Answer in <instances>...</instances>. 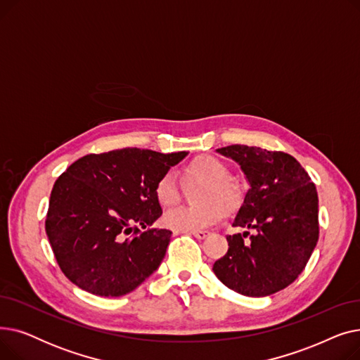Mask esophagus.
<instances>
[{
	"label": "esophagus",
	"mask_w": 360,
	"mask_h": 360,
	"mask_svg": "<svg viewBox=\"0 0 360 360\" xmlns=\"http://www.w3.org/2000/svg\"><path fill=\"white\" fill-rule=\"evenodd\" d=\"M193 236H195L197 239H204L205 236H209V232L207 231H194V232H190Z\"/></svg>",
	"instance_id": "34e87169"
}]
</instances>
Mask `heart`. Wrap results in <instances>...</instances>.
<instances>
[{"label":"heart","mask_w":360,"mask_h":360,"mask_svg":"<svg viewBox=\"0 0 360 360\" xmlns=\"http://www.w3.org/2000/svg\"><path fill=\"white\" fill-rule=\"evenodd\" d=\"M188 181L204 182L205 188L201 207L181 205L163 216L166 228L176 232H194L209 228L224 216L223 205L228 210H236L242 202L239 186L229 181L231 170L214 156H198L184 167ZM156 201L163 207L176 205L182 198V188L174 172L163 174L155 185Z\"/></svg>","instance_id":"b5f03b06"}]
</instances>
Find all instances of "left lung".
<instances>
[{
  "label": "left lung",
  "instance_id": "8db88e82",
  "mask_svg": "<svg viewBox=\"0 0 360 360\" xmlns=\"http://www.w3.org/2000/svg\"><path fill=\"white\" fill-rule=\"evenodd\" d=\"M216 151L240 166L250 190L232 223L247 231L226 238L229 250L213 271L240 295H273L297 278L316 247V188L300 163L283 151L240 144ZM248 229L257 232L243 241Z\"/></svg>",
  "mask_w": 360,
  "mask_h": 360
}]
</instances>
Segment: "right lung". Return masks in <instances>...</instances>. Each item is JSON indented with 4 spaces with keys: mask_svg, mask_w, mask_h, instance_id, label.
Wrapping results in <instances>:
<instances>
[{
    "mask_svg": "<svg viewBox=\"0 0 360 360\" xmlns=\"http://www.w3.org/2000/svg\"><path fill=\"white\" fill-rule=\"evenodd\" d=\"M188 151L121 148L75 160L55 181L45 229L67 278L98 296H122L153 274L172 232L160 216L158 179Z\"/></svg>",
    "mask_w": 360,
    "mask_h": 360,
    "instance_id": "right-lung-1",
    "label": "right lung"
}]
</instances>
